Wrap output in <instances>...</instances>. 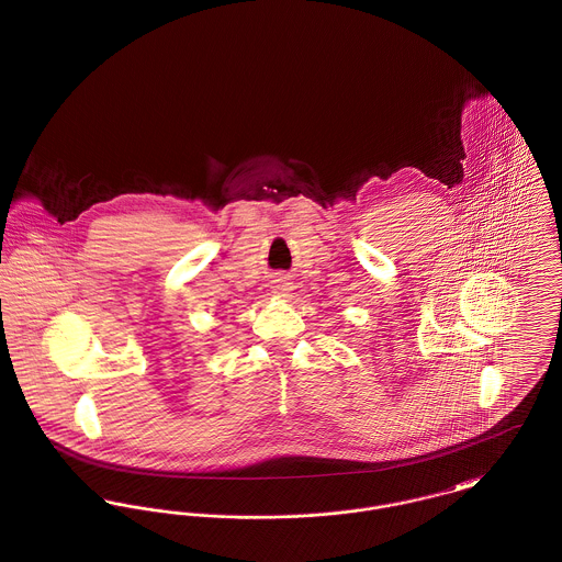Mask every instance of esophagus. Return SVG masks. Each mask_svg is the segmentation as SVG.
I'll return each instance as SVG.
<instances>
[{
  "instance_id": "1",
  "label": "esophagus",
  "mask_w": 562,
  "mask_h": 562,
  "mask_svg": "<svg viewBox=\"0 0 562 562\" xmlns=\"http://www.w3.org/2000/svg\"><path fill=\"white\" fill-rule=\"evenodd\" d=\"M288 290H290V283H288L283 277H279V279L272 281V292H274V294H285Z\"/></svg>"
}]
</instances>
